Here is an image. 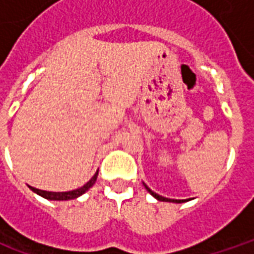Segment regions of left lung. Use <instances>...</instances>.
Returning <instances> with one entry per match:
<instances>
[{"label": "left lung", "mask_w": 254, "mask_h": 254, "mask_svg": "<svg viewBox=\"0 0 254 254\" xmlns=\"http://www.w3.org/2000/svg\"><path fill=\"white\" fill-rule=\"evenodd\" d=\"M144 187H145V189H147V190H148L149 193H151V194H152V196L156 198V200H159V201H170V202H185V201H188V200H171V198H166V197L159 196V194H156L155 191L151 190V189H149V188L147 187L145 184H144Z\"/></svg>", "instance_id": "8db88e82"}]
</instances>
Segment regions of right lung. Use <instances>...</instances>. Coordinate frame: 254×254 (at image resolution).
I'll use <instances>...</instances> for the list:
<instances>
[{
	"instance_id": "1",
	"label": "right lung",
	"mask_w": 254,
	"mask_h": 254,
	"mask_svg": "<svg viewBox=\"0 0 254 254\" xmlns=\"http://www.w3.org/2000/svg\"><path fill=\"white\" fill-rule=\"evenodd\" d=\"M98 178V171L95 173L94 177L89 180L84 187L78 188V189H74V190H69V191H47V190H41V189H36V188L30 187V189L32 191H35L36 194L39 196L45 197L47 200H57V201H64V200H73V198H77L78 196L84 194L85 191L88 190L89 188L92 187Z\"/></svg>"
}]
</instances>
